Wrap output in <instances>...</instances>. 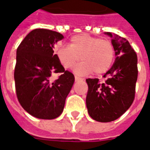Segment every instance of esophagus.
<instances>
[{
	"label": "esophagus",
	"instance_id": "34e87169",
	"mask_svg": "<svg viewBox=\"0 0 150 150\" xmlns=\"http://www.w3.org/2000/svg\"><path fill=\"white\" fill-rule=\"evenodd\" d=\"M80 80H81V78H80L79 77H77V76H75V81H80Z\"/></svg>",
	"mask_w": 150,
	"mask_h": 150
}]
</instances>
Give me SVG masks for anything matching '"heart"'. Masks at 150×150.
I'll return each mask as SVG.
<instances>
[{
    "label": "heart",
    "instance_id": "obj_1",
    "mask_svg": "<svg viewBox=\"0 0 150 150\" xmlns=\"http://www.w3.org/2000/svg\"><path fill=\"white\" fill-rule=\"evenodd\" d=\"M57 60L65 69H70L78 60L82 61L74 67V72L81 76L94 72L101 75L107 72L115 59V47L108 39L80 34L73 36L70 44L55 49Z\"/></svg>",
    "mask_w": 150,
    "mask_h": 150
}]
</instances>
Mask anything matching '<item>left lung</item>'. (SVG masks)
<instances>
[{
    "instance_id": "1",
    "label": "left lung",
    "mask_w": 150,
    "mask_h": 150,
    "mask_svg": "<svg viewBox=\"0 0 150 150\" xmlns=\"http://www.w3.org/2000/svg\"><path fill=\"white\" fill-rule=\"evenodd\" d=\"M106 35L112 38L115 60L105 73L103 83L98 78H88L86 107L93 120L107 123L117 120L133 103L137 80V56L124 38L110 32Z\"/></svg>"
}]
</instances>
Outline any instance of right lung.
<instances>
[{
	"mask_svg": "<svg viewBox=\"0 0 150 150\" xmlns=\"http://www.w3.org/2000/svg\"><path fill=\"white\" fill-rule=\"evenodd\" d=\"M63 39L60 33L51 30H33L17 49V97L25 111L39 119L53 120L60 116L74 82L73 74L64 70L53 51L54 44ZM52 72L62 75L51 83L49 78Z\"/></svg>",
	"mask_w": 150,
	"mask_h": 150,
	"instance_id": "obj_1",
	"label": "right lung"
}]
</instances>
